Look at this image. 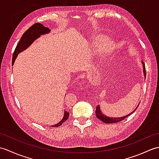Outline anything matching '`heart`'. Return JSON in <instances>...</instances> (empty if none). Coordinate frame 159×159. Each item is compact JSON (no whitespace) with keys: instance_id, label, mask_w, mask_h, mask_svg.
Returning <instances> with one entry per match:
<instances>
[{"instance_id":"b5f03b06","label":"heart","mask_w":159,"mask_h":159,"mask_svg":"<svg viewBox=\"0 0 159 159\" xmlns=\"http://www.w3.org/2000/svg\"><path fill=\"white\" fill-rule=\"evenodd\" d=\"M102 46L103 52L102 54L101 58L102 59H106L113 52L114 49V43L112 41H111V40H108L107 37L104 35H98L95 37V39H94L93 43V48H98V47H100Z\"/></svg>"}]
</instances>
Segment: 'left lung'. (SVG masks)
Segmentation results:
<instances>
[{
	"instance_id": "1",
	"label": "left lung",
	"mask_w": 159,
	"mask_h": 159,
	"mask_svg": "<svg viewBox=\"0 0 159 159\" xmlns=\"http://www.w3.org/2000/svg\"><path fill=\"white\" fill-rule=\"evenodd\" d=\"M142 62V64H143V74H144V76H146V67H145V64L143 61ZM139 106V105H138ZM137 106V107H138ZM137 108L135 109H134L133 112H131L130 113H129L128 115H126V116H125L124 117H110L109 116H107L104 115L102 112V111L100 110V106H97L96 107V117L98 118L99 120H100L102 121H103V122L104 123H107V124H113V123H117L118 122V121H121L124 120V119H126V118L129 116L130 115H131L132 113H133L134 111H135L137 109Z\"/></svg>"
}]
</instances>
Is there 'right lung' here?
Here are the masks:
<instances>
[{
	"label": "right lung",
	"instance_id": "1",
	"mask_svg": "<svg viewBox=\"0 0 159 159\" xmlns=\"http://www.w3.org/2000/svg\"><path fill=\"white\" fill-rule=\"evenodd\" d=\"M50 32V30L42 24L39 22L35 23L34 25H32L28 30L25 32V33L22 35L21 39L19 41L18 43L17 44L16 49L13 54V58H12V66L14 63L15 60L16 59L17 56L19 53L24 51L26 48L31 46L33 42L35 41L36 39L39 38L41 35H44L46 33H48ZM69 117V112L67 111H64V116L63 119L61 120L59 123H57L55 125L51 126L52 127H58L60 126L64 121H66Z\"/></svg>",
	"mask_w": 159,
	"mask_h": 159
}]
</instances>
